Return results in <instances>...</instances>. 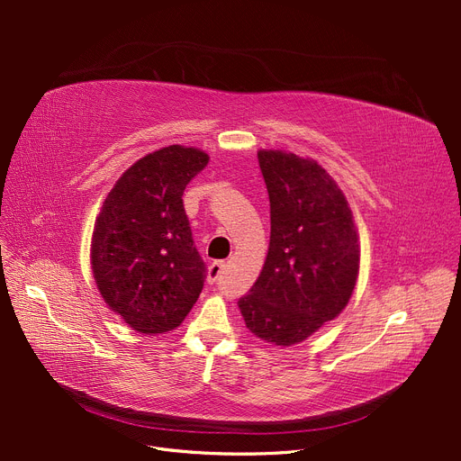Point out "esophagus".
I'll return each mask as SVG.
<instances>
[{
  "mask_svg": "<svg viewBox=\"0 0 461 461\" xmlns=\"http://www.w3.org/2000/svg\"><path fill=\"white\" fill-rule=\"evenodd\" d=\"M224 269H226V265H224L222 261H214V263H211V265H209V269H207V282H209V284H214L218 278L222 276Z\"/></svg>",
  "mask_w": 461,
  "mask_h": 461,
  "instance_id": "1",
  "label": "esophagus"
}]
</instances>
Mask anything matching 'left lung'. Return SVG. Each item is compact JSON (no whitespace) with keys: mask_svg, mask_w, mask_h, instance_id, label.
Returning <instances> with one entry per match:
<instances>
[{"mask_svg":"<svg viewBox=\"0 0 461 461\" xmlns=\"http://www.w3.org/2000/svg\"><path fill=\"white\" fill-rule=\"evenodd\" d=\"M271 202V240L249 295L247 329L265 342L294 346L340 313L358 276V235L344 192L310 158L258 151Z\"/></svg>","mask_w":461,"mask_h":461,"instance_id":"1","label":"left lung"}]
</instances>
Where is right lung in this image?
Wrapping results in <instances>:
<instances>
[{
    "instance_id": "1",
    "label": "right lung",
    "mask_w": 461,
    "mask_h": 461,
    "mask_svg": "<svg viewBox=\"0 0 461 461\" xmlns=\"http://www.w3.org/2000/svg\"><path fill=\"white\" fill-rule=\"evenodd\" d=\"M207 162V153L185 145L145 155L117 179L96 216V287L141 334L179 327L203 289L207 267L194 245L183 192Z\"/></svg>"
}]
</instances>
